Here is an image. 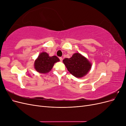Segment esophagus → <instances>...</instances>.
Segmentation results:
<instances>
[{
    "mask_svg": "<svg viewBox=\"0 0 126 126\" xmlns=\"http://www.w3.org/2000/svg\"><path fill=\"white\" fill-rule=\"evenodd\" d=\"M59 59L60 60V62H62V61H63V58H62V57H59Z\"/></svg>",
    "mask_w": 126,
    "mask_h": 126,
    "instance_id": "1",
    "label": "esophagus"
}]
</instances>
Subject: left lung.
Segmentation results:
<instances>
[{
  "mask_svg": "<svg viewBox=\"0 0 126 126\" xmlns=\"http://www.w3.org/2000/svg\"><path fill=\"white\" fill-rule=\"evenodd\" d=\"M63 63L70 73L77 78L86 75L91 67L88 59L79 53H75L70 58L64 59Z\"/></svg>",
  "mask_w": 126,
  "mask_h": 126,
  "instance_id": "1",
  "label": "left lung"
}]
</instances>
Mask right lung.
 <instances>
[{"label": "right lung", "mask_w": 126, "mask_h": 126, "mask_svg": "<svg viewBox=\"0 0 126 126\" xmlns=\"http://www.w3.org/2000/svg\"><path fill=\"white\" fill-rule=\"evenodd\" d=\"M59 61L56 56L49 57L46 52H41L35 62V68L37 71L46 74L50 71L55 63Z\"/></svg>", "instance_id": "1"}]
</instances>
